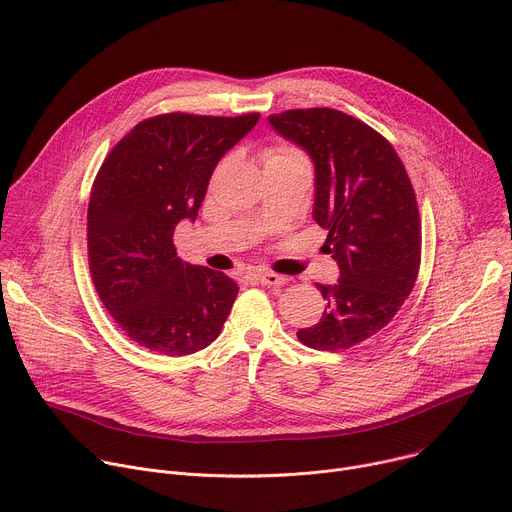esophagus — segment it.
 Wrapping results in <instances>:
<instances>
[{"label":"esophagus","mask_w":512,"mask_h":512,"mask_svg":"<svg viewBox=\"0 0 512 512\" xmlns=\"http://www.w3.org/2000/svg\"><path fill=\"white\" fill-rule=\"evenodd\" d=\"M257 279H259V283L271 285V287H279V285H283L287 281L283 275H277L273 271H261V273H257Z\"/></svg>","instance_id":"obj_1"}]
</instances>
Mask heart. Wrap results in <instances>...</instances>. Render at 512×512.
I'll list each match as a JSON object with an SVG mask.
<instances>
[{"label":"heart","instance_id":"obj_1","mask_svg":"<svg viewBox=\"0 0 512 512\" xmlns=\"http://www.w3.org/2000/svg\"><path fill=\"white\" fill-rule=\"evenodd\" d=\"M285 158H302L296 150H289V148H279V150H273L269 152L267 156V162L269 160H285Z\"/></svg>","mask_w":512,"mask_h":512}]
</instances>
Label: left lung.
I'll use <instances>...</instances> for the list:
<instances>
[{
	"label": "left lung",
	"mask_w": 512,
	"mask_h": 512,
	"mask_svg": "<svg viewBox=\"0 0 512 512\" xmlns=\"http://www.w3.org/2000/svg\"><path fill=\"white\" fill-rule=\"evenodd\" d=\"M269 125L312 158L314 221L338 263L318 324L298 330L316 350H344L383 330L409 298L421 261L419 210L393 145L367 123L316 107L269 115Z\"/></svg>",
	"instance_id": "left-lung-1"
}]
</instances>
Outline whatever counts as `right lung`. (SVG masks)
<instances>
[{"label":"right lung","mask_w":512,"mask_h":512,"mask_svg":"<svg viewBox=\"0 0 512 512\" xmlns=\"http://www.w3.org/2000/svg\"><path fill=\"white\" fill-rule=\"evenodd\" d=\"M259 121V113H166L135 125L103 162L87 214L97 294L137 344L184 356L223 330L239 285L184 263L174 231L196 221L212 170Z\"/></svg>","instance_id":"obj_1"}]
</instances>
